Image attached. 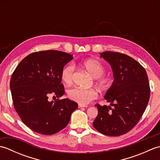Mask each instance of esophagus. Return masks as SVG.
<instances>
[{"label": "esophagus", "instance_id": "34e87169", "mask_svg": "<svg viewBox=\"0 0 160 160\" xmlns=\"http://www.w3.org/2000/svg\"><path fill=\"white\" fill-rule=\"evenodd\" d=\"M78 107L79 108H82V107H84V108H87L88 107L87 105H84V104H78Z\"/></svg>", "mask_w": 160, "mask_h": 160}]
</instances>
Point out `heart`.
Wrapping results in <instances>:
<instances>
[{
    "label": "heart",
    "instance_id": "b5f03b06",
    "mask_svg": "<svg viewBox=\"0 0 160 160\" xmlns=\"http://www.w3.org/2000/svg\"><path fill=\"white\" fill-rule=\"evenodd\" d=\"M82 66L85 69L93 78H96V83L100 89H104L108 86L109 79L107 77H103L104 68L98 60L90 59L84 61ZM74 67L72 64H68L63 68L61 73V78L64 83L69 84L72 80ZM67 96L71 100L77 102L86 104L91 100L96 99L98 96L96 91L93 89H86L82 88L74 87L69 89L67 92Z\"/></svg>",
    "mask_w": 160,
    "mask_h": 160
}]
</instances>
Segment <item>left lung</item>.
<instances>
[{"label":"left lung","mask_w":160,"mask_h":160,"mask_svg":"<svg viewBox=\"0 0 160 160\" xmlns=\"http://www.w3.org/2000/svg\"><path fill=\"white\" fill-rule=\"evenodd\" d=\"M100 55L110 64L114 80L104 97L110 105H95L98 114L93 125L105 135L119 136L137 124L147 108L150 98L147 73L125 54L104 52Z\"/></svg>","instance_id":"1"}]
</instances>
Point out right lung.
Listing matches in <instances>:
<instances>
[{"instance_id":"right-lung-1","label":"right lung","mask_w":160,"mask_h":160,"mask_svg":"<svg viewBox=\"0 0 160 160\" xmlns=\"http://www.w3.org/2000/svg\"><path fill=\"white\" fill-rule=\"evenodd\" d=\"M73 58L60 51H42L29 54L16 68L10 80L13 106L32 131L42 135L56 133L67 127L77 109L78 104L67 98L48 100L51 94L56 98L64 95L61 73Z\"/></svg>"}]
</instances>
